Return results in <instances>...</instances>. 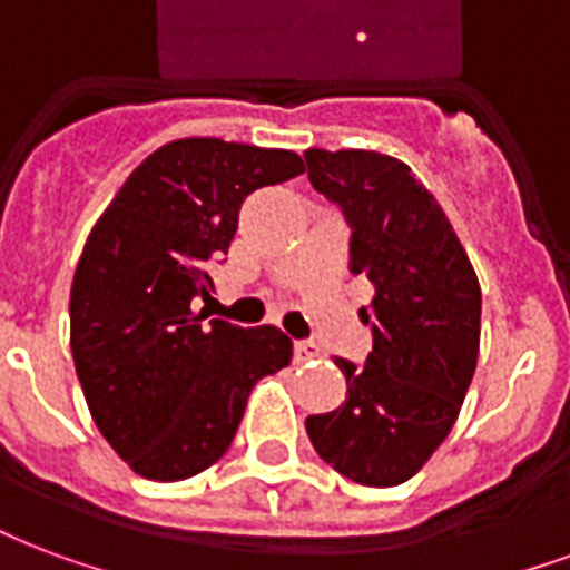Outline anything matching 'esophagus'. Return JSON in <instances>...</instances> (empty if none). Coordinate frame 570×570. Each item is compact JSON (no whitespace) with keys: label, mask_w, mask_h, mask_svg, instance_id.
Here are the masks:
<instances>
[{"label":"esophagus","mask_w":570,"mask_h":570,"mask_svg":"<svg viewBox=\"0 0 570 570\" xmlns=\"http://www.w3.org/2000/svg\"><path fill=\"white\" fill-rule=\"evenodd\" d=\"M293 353H295V362H311V358L320 355V346H316L314 341H295Z\"/></svg>","instance_id":"1"}]
</instances>
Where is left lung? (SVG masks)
I'll return each mask as SVG.
<instances>
[{
    "label": "left lung",
    "mask_w": 570,
    "mask_h": 570,
    "mask_svg": "<svg viewBox=\"0 0 570 570\" xmlns=\"http://www.w3.org/2000/svg\"><path fill=\"white\" fill-rule=\"evenodd\" d=\"M307 179L353 229L350 272L373 284L364 367L337 358L346 401L304 421L316 454L367 488L410 481L460 415L481 343V286L458 233L403 160L307 149Z\"/></svg>",
    "instance_id": "8db88e82"
}]
</instances>
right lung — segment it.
<instances>
[{"instance_id": "1", "label": "right lung", "mask_w": 570, "mask_h": 570, "mask_svg": "<svg viewBox=\"0 0 570 570\" xmlns=\"http://www.w3.org/2000/svg\"><path fill=\"white\" fill-rule=\"evenodd\" d=\"M304 173L289 149L185 137L151 151L92 227L71 284V353L95 424L149 481L224 458L256 382L293 358L275 325H203L208 263L247 194Z\"/></svg>"}]
</instances>
